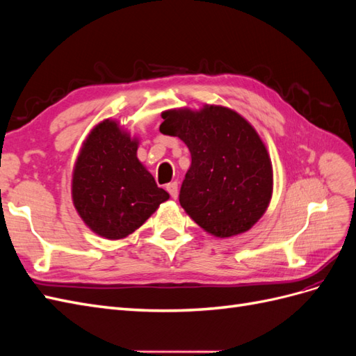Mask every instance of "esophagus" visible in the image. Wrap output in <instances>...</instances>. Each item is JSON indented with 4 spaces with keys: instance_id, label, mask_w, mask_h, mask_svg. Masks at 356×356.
Segmentation results:
<instances>
[{
    "instance_id": "obj_1",
    "label": "esophagus",
    "mask_w": 356,
    "mask_h": 356,
    "mask_svg": "<svg viewBox=\"0 0 356 356\" xmlns=\"http://www.w3.org/2000/svg\"><path fill=\"white\" fill-rule=\"evenodd\" d=\"M166 190L169 191V195L172 199H177L178 197V182L174 181V182H169V184L166 186Z\"/></svg>"
}]
</instances>
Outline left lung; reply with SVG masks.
<instances>
[{
  "mask_svg": "<svg viewBox=\"0 0 356 356\" xmlns=\"http://www.w3.org/2000/svg\"><path fill=\"white\" fill-rule=\"evenodd\" d=\"M160 132L191 153L179 203L204 232L227 239L250 230L268 208L273 166L263 139L239 113L204 104L161 113Z\"/></svg>",
  "mask_w": 356,
  "mask_h": 356,
  "instance_id": "obj_1",
  "label": "left lung"
}]
</instances>
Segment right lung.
<instances>
[{
  "mask_svg": "<svg viewBox=\"0 0 356 356\" xmlns=\"http://www.w3.org/2000/svg\"><path fill=\"white\" fill-rule=\"evenodd\" d=\"M139 138L113 118L96 124L81 144L71 179L74 208L104 239L132 234L152 217L169 193L159 188L139 161Z\"/></svg>",
  "mask_w": 356,
  "mask_h": 356,
  "instance_id": "1",
  "label": "right lung"
}]
</instances>
